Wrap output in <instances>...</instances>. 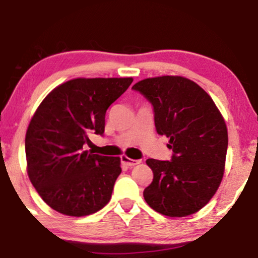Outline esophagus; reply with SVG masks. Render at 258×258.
Instances as JSON below:
<instances>
[{
  "label": "esophagus",
  "mask_w": 258,
  "mask_h": 258,
  "mask_svg": "<svg viewBox=\"0 0 258 258\" xmlns=\"http://www.w3.org/2000/svg\"><path fill=\"white\" fill-rule=\"evenodd\" d=\"M121 162L123 163V164H126L127 167H135V165L139 164V163H142L140 159H131V158L127 157V156H122Z\"/></svg>",
  "instance_id": "1"
}]
</instances>
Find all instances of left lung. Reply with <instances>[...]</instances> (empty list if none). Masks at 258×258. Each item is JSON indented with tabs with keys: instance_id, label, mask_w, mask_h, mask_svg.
<instances>
[{
	"instance_id": "8db88e82",
	"label": "left lung",
	"mask_w": 258,
	"mask_h": 258,
	"mask_svg": "<svg viewBox=\"0 0 258 258\" xmlns=\"http://www.w3.org/2000/svg\"><path fill=\"white\" fill-rule=\"evenodd\" d=\"M132 89L153 106L157 133L169 138L171 161L149 158L153 180L144 189L152 210L171 218L187 217L206 206L223 180L227 128L212 97L182 76L139 81Z\"/></svg>"
}]
</instances>
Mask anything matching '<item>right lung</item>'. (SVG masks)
I'll list each match as a JSON object with an SVG mask.
<instances>
[{
  "mask_svg": "<svg viewBox=\"0 0 258 258\" xmlns=\"http://www.w3.org/2000/svg\"><path fill=\"white\" fill-rule=\"evenodd\" d=\"M132 82V77L74 78L54 88L35 110L25 139L27 174L54 211L84 217L109 202L120 157L96 155L83 145L90 135H103L107 109Z\"/></svg>",
  "mask_w": 258,
  "mask_h": 258,
  "instance_id": "obj_1",
  "label": "right lung"
}]
</instances>
